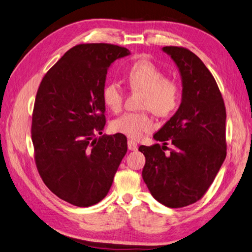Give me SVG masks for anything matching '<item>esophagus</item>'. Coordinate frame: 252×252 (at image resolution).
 <instances>
[{
	"instance_id": "obj_1",
	"label": "esophagus",
	"mask_w": 252,
	"mask_h": 252,
	"mask_svg": "<svg viewBox=\"0 0 252 252\" xmlns=\"http://www.w3.org/2000/svg\"><path fill=\"white\" fill-rule=\"evenodd\" d=\"M127 148H128V150H132V151L137 150L136 142H134V140H132V139H128L127 140Z\"/></svg>"
}]
</instances>
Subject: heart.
Segmentation results:
<instances>
[{"label":"heart","instance_id":"1","mask_svg":"<svg viewBox=\"0 0 252 252\" xmlns=\"http://www.w3.org/2000/svg\"><path fill=\"white\" fill-rule=\"evenodd\" d=\"M132 91L140 90L144 94L139 112H127L112 121L110 127L115 133L139 139L154 128L150 110L158 117H168L176 110L181 99V88L176 80L165 78V74L154 62L138 60L128 68L126 76ZM125 99V90L117 81H110L103 89V101L106 106L118 113Z\"/></svg>","mask_w":252,"mask_h":252}]
</instances>
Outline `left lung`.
I'll list each match as a JSON object with an SVG mask.
<instances>
[{
  "label": "left lung",
  "mask_w": 252,
  "mask_h": 252,
  "mask_svg": "<svg viewBox=\"0 0 252 252\" xmlns=\"http://www.w3.org/2000/svg\"><path fill=\"white\" fill-rule=\"evenodd\" d=\"M163 51L179 68L183 99L154 135L163 146L142 145L138 150L146 158L142 175L151 194L163 205L180 208L201 200L225 159L226 112L219 87L200 58L185 47L165 46ZM168 142L173 149L165 156Z\"/></svg>",
  "instance_id": "1"
}]
</instances>
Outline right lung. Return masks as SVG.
I'll list each match as a JSON object with an SVG mask.
<instances>
[{"label":"right lung","mask_w":252,"mask_h":252,"mask_svg":"<svg viewBox=\"0 0 252 252\" xmlns=\"http://www.w3.org/2000/svg\"><path fill=\"white\" fill-rule=\"evenodd\" d=\"M130 55L125 47L79 44L45 74L32 114L34 160L40 178L61 200L78 207L102 201L126 154L124 134L102 135L107 68Z\"/></svg>","instance_id":"right-lung-1"}]
</instances>
